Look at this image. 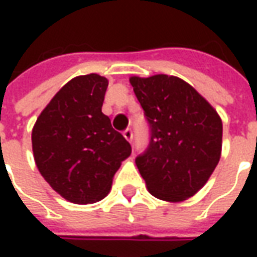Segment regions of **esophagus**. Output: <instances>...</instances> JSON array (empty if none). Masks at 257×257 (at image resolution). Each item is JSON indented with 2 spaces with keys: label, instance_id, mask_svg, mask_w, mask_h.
<instances>
[{
  "label": "esophagus",
  "instance_id": "34e87169",
  "mask_svg": "<svg viewBox=\"0 0 257 257\" xmlns=\"http://www.w3.org/2000/svg\"><path fill=\"white\" fill-rule=\"evenodd\" d=\"M123 138L128 140L129 143H132V139H134V134H132V131H131V129L123 131Z\"/></svg>",
  "mask_w": 257,
  "mask_h": 257
}]
</instances>
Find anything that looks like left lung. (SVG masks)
I'll list each match as a JSON object with an SVG mask.
<instances>
[{"label":"left lung","mask_w":257,"mask_h":257,"mask_svg":"<svg viewBox=\"0 0 257 257\" xmlns=\"http://www.w3.org/2000/svg\"><path fill=\"white\" fill-rule=\"evenodd\" d=\"M129 82L151 128L150 146L136 158L147 190L162 201H186L204 187L219 164L220 115L175 75H132Z\"/></svg>","instance_id":"obj_1"}]
</instances>
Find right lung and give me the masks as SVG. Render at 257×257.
<instances>
[{"instance_id": "obj_1", "label": "right lung", "mask_w": 257, "mask_h": 257, "mask_svg": "<svg viewBox=\"0 0 257 257\" xmlns=\"http://www.w3.org/2000/svg\"><path fill=\"white\" fill-rule=\"evenodd\" d=\"M108 79L99 74L70 79L37 118L31 132L38 171L73 204L97 202L132 149L101 112Z\"/></svg>"}]
</instances>
